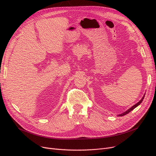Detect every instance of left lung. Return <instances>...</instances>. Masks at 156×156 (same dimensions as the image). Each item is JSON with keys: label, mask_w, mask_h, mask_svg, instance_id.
<instances>
[{"label": "left lung", "mask_w": 156, "mask_h": 156, "mask_svg": "<svg viewBox=\"0 0 156 156\" xmlns=\"http://www.w3.org/2000/svg\"><path fill=\"white\" fill-rule=\"evenodd\" d=\"M145 94L144 95V96L142 97V98L141 99V100H140L137 103H136L135 105H134L133 106H132L131 108H129L128 110H127L126 111H125V112H124L123 113H122V114H119V115H118V116H123V115H126V114H128L129 112H131V110H133V109L135 108L136 107H138V106L140 104V103L142 102V101H143V100H144V97H145Z\"/></svg>", "instance_id": "8db88e82"}]
</instances>
